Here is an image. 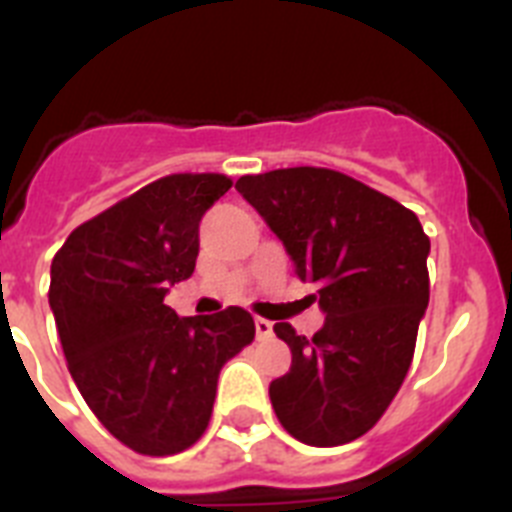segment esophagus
<instances>
[{
    "instance_id": "34e87169",
    "label": "esophagus",
    "mask_w": 512,
    "mask_h": 512,
    "mask_svg": "<svg viewBox=\"0 0 512 512\" xmlns=\"http://www.w3.org/2000/svg\"><path fill=\"white\" fill-rule=\"evenodd\" d=\"M253 325H256V338H269L271 328H274V325H271L269 320H264V318H256V320H253Z\"/></svg>"
}]
</instances>
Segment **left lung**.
Masks as SVG:
<instances>
[{"instance_id":"1","label":"left lung","mask_w":512,"mask_h":512,"mask_svg":"<svg viewBox=\"0 0 512 512\" xmlns=\"http://www.w3.org/2000/svg\"><path fill=\"white\" fill-rule=\"evenodd\" d=\"M235 189L287 248L297 277L318 289L325 315L312 338L274 325L292 366L269 384L271 408L307 446L354 441L390 408L410 369L431 241L415 212L341 171L277 169L241 176Z\"/></svg>"}]
</instances>
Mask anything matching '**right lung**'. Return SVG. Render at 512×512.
<instances>
[{"label":"right lung","mask_w":512,"mask_h":512,"mask_svg":"<svg viewBox=\"0 0 512 512\" xmlns=\"http://www.w3.org/2000/svg\"><path fill=\"white\" fill-rule=\"evenodd\" d=\"M230 184L164 176L79 225L53 256L48 302L71 377L138 454H179L205 433L220 369L256 333L243 307L179 318L164 305L192 277L202 217Z\"/></svg>","instance_id":"obj_1"}]
</instances>
